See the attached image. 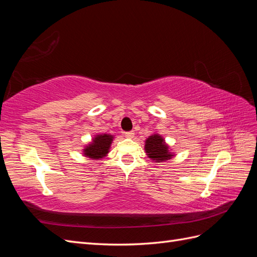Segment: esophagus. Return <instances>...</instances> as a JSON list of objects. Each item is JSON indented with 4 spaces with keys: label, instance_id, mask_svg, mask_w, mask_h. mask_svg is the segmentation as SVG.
Returning a JSON list of instances; mask_svg holds the SVG:
<instances>
[{
    "label": "esophagus",
    "instance_id": "34e87169",
    "mask_svg": "<svg viewBox=\"0 0 257 257\" xmlns=\"http://www.w3.org/2000/svg\"><path fill=\"white\" fill-rule=\"evenodd\" d=\"M124 135H125V137H127V138H133L135 133H134V131H131V132H126V133Z\"/></svg>",
    "mask_w": 257,
    "mask_h": 257
}]
</instances>
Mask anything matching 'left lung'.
<instances>
[{
    "mask_svg": "<svg viewBox=\"0 0 257 257\" xmlns=\"http://www.w3.org/2000/svg\"><path fill=\"white\" fill-rule=\"evenodd\" d=\"M145 149L150 159L159 161V163L173 157V154L168 152V147L165 145L164 139L158 134H154L147 139Z\"/></svg>",
    "mask_w": 257,
    "mask_h": 257,
    "instance_id": "left-lung-1",
    "label": "left lung"
}]
</instances>
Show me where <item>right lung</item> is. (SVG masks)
I'll return each mask as SVG.
<instances>
[{
    "mask_svg": "<svg viewBox=\"0 0 257 257\" xmlns=\"http://www.w3.org/2000/svg\"><path fill=\"white\" fill-rule=\"evenodd\" d=\"M112 138L113 137L111 135L108 134L97 135L93 139V143L88 147H85V149H83L84 155L93 160L103 159L108 153V150H109Z\"/></svg>",
    "mask_w": 257,
    "mask_h": 257,
    "instance_id": "1",
    "label": "right lung"
}]
</instances>
